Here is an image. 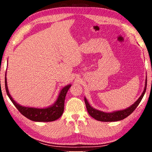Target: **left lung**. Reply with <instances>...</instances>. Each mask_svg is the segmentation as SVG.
Instances as JSON below:
<instances>
[{"instance_id": "left-lung-1", "label": "left lung", "mask_w": 152, "mask_h": 152, "mask_svg": "<svg viewBox=\"0 0 152 152\" xmlns=\"http://www.w3.org/2000/svg\"><path fill=\"white\" fill-rule=\"evenodd\" d=\"M146 88H147V79H146L145 80V88H144V91L142 94L141 95V96L139 98L137 101H136L134 104H132L130 107H129L125 110H118V111H115L113 113H104L100 111L99 110L94 109V108H92L91 105L89 104L88 102L87 101L86 98H84V102H85L86 104L87 111H88L89 115H91L92 117H93L94 119L98 121H101L111 122L121 121L125 119L126 117H127L129 115H130L133 111H134L136 108L137 107L139 104L140 103L141 101L142 100L144 94H145Z\"/></svg>"}]
</instances>
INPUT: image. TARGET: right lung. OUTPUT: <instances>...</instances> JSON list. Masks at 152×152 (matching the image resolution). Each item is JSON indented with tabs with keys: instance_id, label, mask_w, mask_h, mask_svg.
<instances>
[{
	"instance_id": "1",
	"label": "right lung",
	"mask_w": 152,
	"mask_h": 152,
	"mask_svg": "<svg viewBox=\"0 0 152 152\" xmlns=\"http://www.w3.org/2000/svg\"><path fill=\"white\" fill-rule=\"evenodd\" d=\"M71 85H68L61 89L60 94H59L57 101L52 106L45 108V109H37V108L25 107L20 106L15 102L11 94H9L8 87H7L6 74H5V89H6L7 94L11 99L12 103L16 107L18 110L21 114L33 121L38 122H50L53 121L60 118L63 114L64 109V101H65L66 95L67 92L70 88Z\"/></svg>"
}]
</instances>
